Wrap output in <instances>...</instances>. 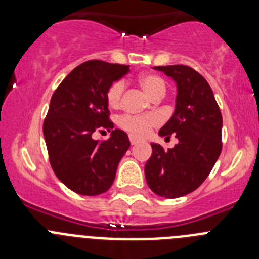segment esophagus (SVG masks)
<instances>
[{
    "label": "esophagus",
    "mask_w": 259,
    "mask_h": 259,
    "mask_svg": "<svg viewBox=\"0 0 259 259\" xmlns=\"http://www.w3.org/2000/svg\"><path fill=\"white\" fill-rule=\"evenodd\" d=\"M130 141H131L132 145H136L137 143H140V139H137V137L134 136V135H130Z\"/></svg>",
    "instance_id": "obj_1"
}]
</instances>
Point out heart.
Wrapping results in <instances>:
<instances>
[{
  "mask_svg": "<svg viewBox=\"0 0 259 259\" xmlns=\"http://www.w3.org/2000/svg\"><path fill=\"white\" fill-rule=\"evenodd\" d=\"M139 84L153 98H162L166 95V83L162 77L154 74H145L139 77ZM125 84L123 80L114 81L107 89L106 100L109 106L118 107L122 102ZM119 125L134 136L143 137L149 134L150 130L158 123L154 115H123L119 118Z\"/></svg>",
  "mask_w": 259,
  "mask_h": 259,
  "instance_id": "b5f03b06",
  "label": "heart"
}]
</instances>
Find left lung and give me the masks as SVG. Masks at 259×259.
Here are the masks:
<instances>
[{"mask_svg":"<svg viewBox=\"0 0 259 259\" xmlns=\"http://www.w3.org/2000/svg\"><path fill=\"white\" fill-rule=\"evenodd\" d=\"M172 77L178 88L175 111L159 136L179 140L172 149L152 144L145 164L149 188L164 198H178L197 189L222 152L221 110L206 79L189 66H155Z\"/></svg>","mask_w":259,"mask_h":259,"instance_id":"left-lung-1","label":"left lung"}]
</instances>
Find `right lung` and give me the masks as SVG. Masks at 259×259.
Masks as SVG:
<instances>
[{"mask_svg": "<svg viewBox=\"0 0 259 259\" xmlns=\"http://www.w3.org/2000/svg\"><path fill=\"white\" fill-rule=\"evenodd\" d=\"M128 71L125 65L87 61L53 93L42 127L49 162L57 178L75 193H105L131 145L124 131L113 130L106 100L110 85ZM102 129L112 131L109 139L93 141V132Z\"/></svg>", "mask_w": 259, "mask_h": 259, "instance_id": "add662e5", "label": "right lung"}]
</instances>
